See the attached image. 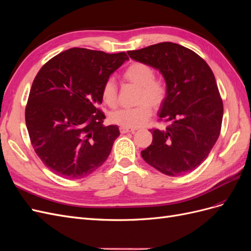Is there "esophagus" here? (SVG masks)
<instances>
[{
    "label": "esophagus",
    "instance_id": "obj_1",
    "mask_svg": "<svg viewBox=\"0 0 251 251\" xmlns=\"http://www.w3.org/2000/svg\"><path fill=\"white\" fill-rule=\"evenodd\" d=\"M119 131L121 134H126V133H134L136 130L135 128H131V127H126V126H120Z\"/></svg>",
    "mask_w": 251,
    "mask_h": 251
}]
</instances>
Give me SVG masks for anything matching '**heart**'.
I'll list each match as a JSON object with an SVG mask.
<instances>
[{"instance_id":"obj_1","label":"heart","mask_w":251,"mask_h":251,"mask_svg":"<svg viewBox=\"0 0 251 251\" xmlns=\"http://www.w3.org/2000/svg\"><path fill=\"white\" fill-rule=\"evenodd\" d=\"M123 77L139 88L137 95V107L119 109L110 114L113 124L126 127H138L144 125L151 115V107H160L166 96V85L162 78L154 76V69L150 65L135 62L128 65ZM103 102L113 108L117 103V86L115 81L109 78L103 82L101 88Z\"/></svg>"}]
</instances>
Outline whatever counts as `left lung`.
<instances>
[{
    "label": "left lung",
    "mask_w": 251,
    "mask_h": 251,
    "mask_svg": "<svg viewBox=\"0 0 251 251\" xmlns=\"http://www.w3.org/2000/svg\"><path fill=\"white\" fill-rule=\"evenodd\" d=\"M127 54L158 70L166 85L158 116L172 125L166 130H151L153 141L141 151L143 160L172 177L194 171L221 131L223 102L214 73L197 53L170 42Z\"/></svg>",
    "instance_id": "obj_1"
}]
</instances>
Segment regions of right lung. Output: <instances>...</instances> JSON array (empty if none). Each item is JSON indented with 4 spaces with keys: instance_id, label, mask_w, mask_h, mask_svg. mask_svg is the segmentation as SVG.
I'll return each mask as SVG.
<instances>
[{
    "instance_id": "1",
    "label": "right lung",
    "mask_w": 251,
    "mask_h": 251,
    "mask_svg": "<svg viewBox=\"0 0 251 251\" xmlns=\"http://www.w3.org/2000/svg\"><path fill=\"white\" fill-rule=\"evenodd\" d=\"M128 57L125 52L72 48L45 64L35 76L25 111L36 155L67 179L92 174L109 157L120 135L102 125L101 88Z\"/></svg>"
}]
</instances>
